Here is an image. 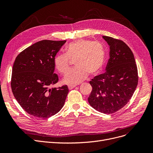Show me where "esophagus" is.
I'll return each instance as SVG.
<instances>
[{"label": "esophagus", "instance_id": "1", "mask_svg": "<svg viewBox=\"0 0 153 153\" xmlns=\"http://www.w3.org/2000/svg\"><path fill=\"white\" fill-rule=\"evenodd\" d=\"M76 87V85H69L68 86V89H69V90H71V89H74V87Z\"/></svg>", "mask_w": 153, "mask_h": 153}]
</instances>
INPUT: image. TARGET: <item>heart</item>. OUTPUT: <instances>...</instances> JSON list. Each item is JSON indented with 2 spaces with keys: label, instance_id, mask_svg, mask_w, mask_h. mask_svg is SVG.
Returning <instances> with one entry per match:
<instances>
[{
  "label": "heart",
  "instance_id": "1",
  "mask_svg": "<svg viewBox=\"0 0 153 153\" xmlns=\"http://www.w3.org/2000/svg\"><path fill=\"white\" fill-rule=\"evenodd\" d=\"M105 58V50L99 42L80 39L70 43L65 48V54H58L54 58V66L61 74L68 71L71 61L76 68L70 70L62 82L68 85H76L83 81L89 74L97 75L102 70Z\"/></svg>",
  "mask_w": 153,
  "mask_h": 153
}]
</instances>
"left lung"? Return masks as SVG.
Wrapping results in <instances>:
<instances>
[{"instance_id": "left-lung-1", "label": "left lung", "mask_w": 153, "mask_h": 153, "mask_svg": "<svg viewBox=\"0 0 153 153\" xmlns=\"http://www.w3.org/2000/svg\"><path fill=\"white\" fill-rule=\"evenodd\" d=\"M110 46V59L103 74L89 82L92 91L90 105L103 114L122 108L133 96L138 82V69L133 52L122 40L103 36Z\"/></svg>"}]
</instances>
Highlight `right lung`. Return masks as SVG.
<instances>
[{
	"instance_id": "right-lung-1",
	"label": "right lung",
	"mask_w": 153,
	"mask_h": 153,
	"mask_svg": "<svg viewBox=\"0 0 153 153\" xmlns=\"http://www.w3.org/2000/svg\"><path fill=\"white\" fill-rule=\"evenodd\" d=\"M66 42L42 40L22 51L15 60L12 91L20 105L31 115L47 118L64 106L69 92L68 86L51 87L59 80L54 73V58Z\"/></svg>"
}]
</instances>
